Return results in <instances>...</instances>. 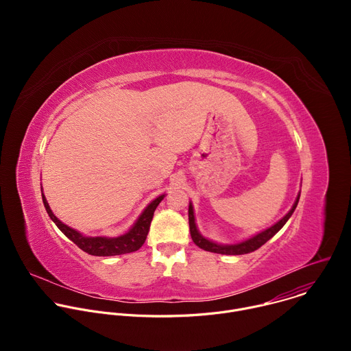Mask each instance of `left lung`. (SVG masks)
I'll use <instances>...</instances> for the list:
<instances>
[{
    "label": "left lung",
    "mask_w": 351,
    "mask_h": 351,
    "mask_svg": "<svg viewBox=\"0 0 351 351\" xmlns=\"http://www.w3.org/2000/svg\"><path fill=\"white\" fill-rule=\"evenodd\" d=\"M298 199H300V193L297 194L295 202H294L293 207L290 208V211L282 219H279L276 223H274L268 229H265V230H263V232H260V233H257L252 237H248V239H245L243 241H239V243H234V244H219V243H215V241L204 237L202 233H199V230L197 229V225H195L193 204L189 203V226H190L191 239L195 243V245H198L199 248L206 250V252L217 253V254L240 256V254H247V253L256 252L257 248H260L263 244H265L271 237H274L283 228V225L289 221V218L294 213V210L298 204Z\"/></svg>",
    "instance_id": "1"
}]
</instances>
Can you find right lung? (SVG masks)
I'll return each instance as SVG.
<instances>
[{"label": "right lung", "instance_id": "1", "mask_svg": "<svg viewBox=\"0 0 351 351\" xmlns=\"http://www.w3.org/2000/svg\"><path fill=\"white\" fill-rule=\"evenodd\" d=\"M41 197H43V203H44L48 217L51 218L53 222L58 226V229L69 240H72L79 248H82L84 253L97 256V257H111V256H121V254L137 252V250L144 244L147 234H148L149 225H152V221H153L154 211L164 199L165 194H161L157 198H154L153 202L144 208V211L140 214V217L133 223V226L128 232H125L123 234L117 236V237L86 236V234L77 232L76 229H72L71 226L65 225L54 215V213L51 211V208H49V206L47 203V198L43 194V191H41Z\"/></svg>", "mask_w": 351, "mask_h": 351}]
</instances>
